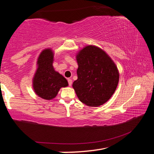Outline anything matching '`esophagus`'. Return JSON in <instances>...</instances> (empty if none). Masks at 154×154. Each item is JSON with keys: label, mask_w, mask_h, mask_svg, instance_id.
Listing matches in <instances>:
<instances>
[{"label": "esophagus", "mask_w": 154, "mask_h": 154, "mask_svg": "<svg viewBox=\"0 0 154 154\" xmlns=\"http://www.w3.org/2000/svg\"><path fill=\"white\" fill-rule=\"evenodd\" d=\"M68 82H69V86H71L72 83V80L71 79H68Z\"/></svg>", "instance_id": "esophagus-1"}]
</instances>
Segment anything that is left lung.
<instances>
[{"label":"left lung","mask_w":154,"mask_h":154,"mask_svg":"<svg viewBox=\"0 0 154 154\" xmlns=\"http://www.w3.org/2000/svg\"><path fill=\"white\" fill-rule=\"evenodd\" d=\"M77 79L72 88L81 102L89 106L103 105L111 98L119 79L116 64L106 52L86 45L76 54Z\"/></svg>","instance_id":"obj_1"}]
</instances>
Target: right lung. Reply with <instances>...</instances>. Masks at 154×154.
<instances>
[{"label": "right lung", "mask_w": 154, "mask_h": 154, "mask_svg": "<svg viewBox=\"0 0 154 154\" xmlns=\"http://www.w3.org/2000/svg\"><path fill=\"white\" fill-rule=\"evenodd\" d=\"M54 52L46 48L41 52L36 62V69L32 78L34 92L45 100H52L58 94L61 88L69 85L67 80L54 69Z\"/></svg>", "instance_id": "right-lung-1"}]
</instances>
